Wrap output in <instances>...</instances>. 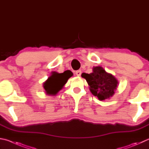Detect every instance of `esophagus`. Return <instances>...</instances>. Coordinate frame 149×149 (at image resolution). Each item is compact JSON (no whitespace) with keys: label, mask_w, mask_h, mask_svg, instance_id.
<instances>
[{"label":"esophagus","mask_w":149,"mask_h":149,"mask_svg":"<svg viewBox=\"0 0 149 149\" xmlns=\"http://www.w3.org/2000/svg\"><path fill=\"white\" fill-rule=\"evenodd\" d=\"M75 74L77 76H81V70H77L76 72H75Z\"/></svg>","instance_id":"34e87169"}]
</instances>
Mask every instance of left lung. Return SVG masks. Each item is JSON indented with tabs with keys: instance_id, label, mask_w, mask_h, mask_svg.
<instances>
[{
	"instance_id": "8db88e82",
	"label": "left lung",
	"mask_w": 149,
	"mask_h": 149,
	"mask_svg": "<svg viewBox=\"0 0 149 149\" xmlns=\"http://www.w3.org/2000/svg\"><path fill=\"white\" fill-rule=\"evenodd\" d=\"M81 77L88 83L92 94L98 97L100 100L111 97L118 86L117 79L101 66L94 67L93 72L89 74L83 73Z\"/></svg>"
}]
</instances>
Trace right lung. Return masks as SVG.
Returning a JSON list of instances; mask_svg holds the SVG:
<instances>
[{
	"instance_id": "1",
	"label": "right lung",
	"mask_w": 149,
	"mask_h": 149,
	"mask_svg": "<svg viewBox=\"0 0 149 149\" xmlns=\"http://www.w3.org/2000/svg\"><path fill=\"white\" fill-rule=\"evenodd\" d=\"M72 72H64L61 74L55 72H53L52 75L44 83L45 93L48 95H55L59 91L61 90L66 83L68 79L72 77Z\"/></svg>"
}]
</instances>
